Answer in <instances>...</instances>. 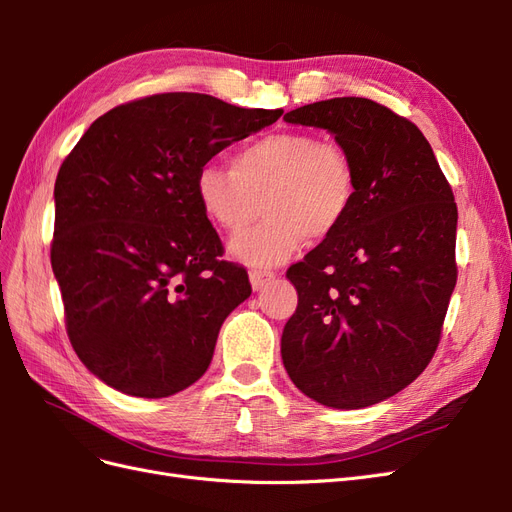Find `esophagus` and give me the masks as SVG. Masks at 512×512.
I'll use <instances>...</instances> for the list:
<instances>
[{
    "label": "esophagus",
    "mask_w": 512,
    "mask_h": 512,
    "mask_svg": "<svg viewBox=\"0 0 512 512\" xmlns=\"http://www.w3.org/2000/svg\"><path fill=\"white\" fill-rule=\"evenodd\" d=\"M275 277L273 271H250V284L254 290H260L262 286H267L271 280Z\"/></svg>",
    "instance_id": "34e87169"
}]
</instances>
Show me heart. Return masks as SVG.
Returning <instances> with one entry per match:
<instances>
[{
	"instance_id": "1",
	"label": "heart",
	"mask_w": 512,
	"mask_h": 512,
	"mask_svg": "<svg viewBox=\"0 0 512 512\" xmlns=\"http://www.w3.org/2000/svg\"><path fill=\"white\" fill-rule=\"evenodd\" d=\"M196 200L205 218L228 237L230 254L252 267L282 265L305 239L327 241L348 220L356 170L348 151L305 130H284L241 147L232 168L205 164L196 173Z\"/></svg>"
}]
</instances>
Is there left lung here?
Listing matches in <instances>:
<instances>
[{
  "instance_id": "obj_1",
  "label": "left lung",
  "mask_w": 512,
  "mask_h": 512,
  "mask_svg": "<svg viewBox=\"0 0 512 512\" xmlns=\"http://www.w3.org/2000/svg\"><path fill=\"white\" fill-rule=\"evenodd\" d=\"M335 136L356 170L346 224L286 273L299 292L282 361L322 406L380 404L423 374L457 284V205L423 132L367 98L286 113Z\"/></svg>"
}]
</instances>
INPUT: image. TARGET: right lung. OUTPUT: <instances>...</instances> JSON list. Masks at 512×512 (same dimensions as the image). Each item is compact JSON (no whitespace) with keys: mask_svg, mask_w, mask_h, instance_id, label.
<instances>
[{"mask_svg":"<svg viewBox=\"0 0 512 512\" xmlns=\"http://www.w3.org/2000/svg\"><path fill=\"white\" fill-rule=\"evenodd\" d=\"M205 94H156L91 123L55 181L51 265L74 352L104 384L160 399L205 374L252 294L196 200L215 153L282 117Z\"/></svg>","mask_w":512,"mask_h":512,"instance_id":"obj_1","label":"right lung"}]
</instances>
